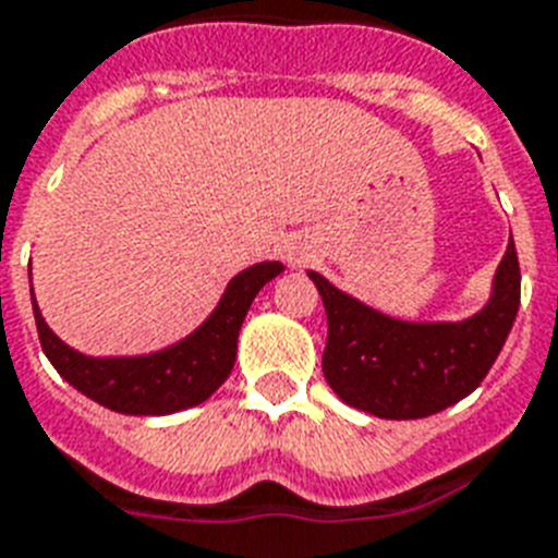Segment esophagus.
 <instances>
[{
	"label": "esophagus",
	"instance_id": "esophagus-1",
	"mask_svg": "<svg viewBox=\"0 0 558 558\" xmlns=\"http://www.w3.org/2000/svg\"><path fill=\"white\" fill-rule=\"evenodd\" d=\"M289 260H292V264H303V255L301 252H298V248H292V252H289Z\"/></svg>",
	"mask_w": 558,
	"mask_h": 558
}]
</instances>
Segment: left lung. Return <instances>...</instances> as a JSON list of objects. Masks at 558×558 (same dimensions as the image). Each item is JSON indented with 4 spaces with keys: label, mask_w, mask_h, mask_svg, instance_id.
I'll list each match as a JSON object with an SVG mask.
<instances>
[{
    "label": "left lung",
    "mask_w": 558,
    "mask_h": 558,
    "mask_svg": "<svg viewBox=\"0 0 558 558\" xmlns=\"http://www.w3.org/2000/svg\"><path fill=\"white\" fill-rule=\"evenodd\" d=\"M324 298V378L343 404L389 421L427 418L468 398L513 329L522 271L507 243L490 301L464 320H398L310 271Z\"/></svg>",
    "instance_id": "obj_1"
}]
</instances>
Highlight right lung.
<instances>
[{"label": "right lung", "instance_id": "obj_1", "mask_svg": "<svg viewBox=\"0 0 558 558\" xmlns=\"http://www.w3.org/2000/svg\"><path fill=\"white\" fill-rule=\"evenodd\" d=\"M280 271L283 264L264 260L234 275L215 312L192 335L148 355L90 357L71 350L45 324L34 298L36 332L53 369L90 401L122 415H171L203 404L229 378L248 306Z\"/></svg>", "mask_w": 558, "mask_h": 558}]
</instances>
